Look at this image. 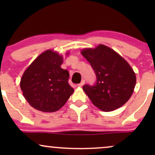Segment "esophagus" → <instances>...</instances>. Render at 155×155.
<instances>
[{
    "instance_id": "1",
    "label": "esophagus",
    "mask_w": 155,
    "mask_h": 155,
    "mask_svg": "<svg viewBox=\"0 0 155 155\" xmlns=\"http://www.w3.org/2000/svg\"><path fill=\"white\" fill-rule=\"evenodd\" d=\"M84 83H85V80H84V79L81 80V81L79 84H78V86H79V87H82L83 85L84 84Z\"/></svg>"
}]
</instances>
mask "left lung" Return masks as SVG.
I'll use <instances>...</instances> for the list:
<instances>
[{
    "instance_id": "left-lung-1",
    "label": "left lung",
    "mask_w": 155,
    "mask_h": 155,
    "mask_svg": "<svg viewBox=\"0 0 155 155\" xmlns=\"http://www.w3.org/2000/svg\"><path fill=\"white\" fill-rule=\"evenodd\" d=\"M81 54L90 63L97 78L95 86L83 87L92 104L108 112L127 103L136 83V74L130 64L117 51L103 44L84 48Z\"/></svg>"
}]
</instances>
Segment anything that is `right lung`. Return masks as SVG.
Wrapping results in <instances>:
<instances>
[{
    "instance_id": "1",
    "label": "right lung",
    "mask_w": 155,
    "mask_h": 155,
    "mask_svg": "<svg viewBox=\"0 0 155 155\" xmlns=\"http://www.w3.org/2000/svg\"><path fill=\"white\" fill-rule=\"evenodd\" d=\"M63 63V55L48 49L39 54L23 73L20 87L32 107L43 112L57 111L74 93V90L68 82L69 73L61 68Z\"/></svg>"
}]
</instances>
